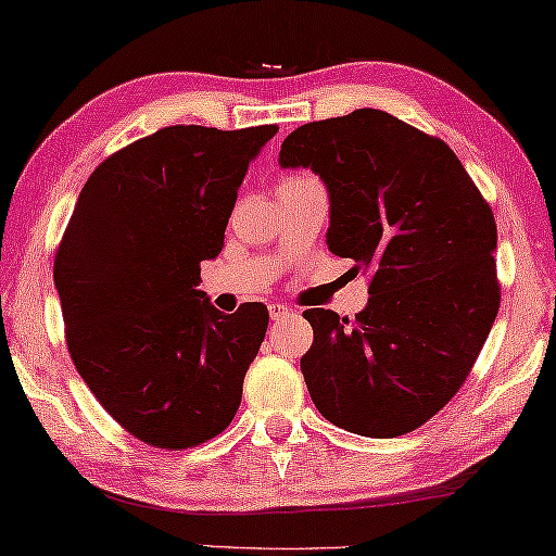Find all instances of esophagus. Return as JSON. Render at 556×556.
Returning a JSON list of instances; mask_svg holds the SVG:
<instances>
[{
    "mask_svg": "<svg viewBox=\"0 0 556 556\" xmlns=\"http://www.w3.org/2000/svg\"><path fill=\"white\" fill-rule=\"evenodd\" d=\"M269 314H271V319L279 321V319L289 317V314H292V309H289V306H285V304H269Z\"/></svg>",
    "mask_w": 556,
    "mask_h": 556,
    "instance_id": "obj_1",
    "label": "esophagus"
}]
</instances>
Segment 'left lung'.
Returning a JSON list of instances; mask_svg holds the SVG:
<instances>
[{"label": "left lung", "instance_id": "8db88e82", "mask_svg": "<svg viewBox=\"0 0 556 556\" xmlns=\"http://www.w3.org/2000/svg\"><path fill=\"white\" fill-rule=\"evenodd\" d=\"M279 164L325 179L329 252L369 277L352 321L304 312L314 407L346 432L407 434L459 392L500 312L492 206L442 139L382 110L302 124Z\"/></svg>", "mask_w": 556, "mask_h": 556}]
</instances>
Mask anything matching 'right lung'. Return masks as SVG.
<instances>
[{"label": "right lung", "mask_w": 556, "mask_h": 556, "mask_svg": "<svg viewBox=\"0 0 556 556\" xmlns=\"http://www.w3.org/2000/svg\"><path fill=\"white\" fill-rule=\"evenodd\" d=\"M277 124H174L89 174L54 254L74 367L124 432L189 450L229 427L269 312L214 309L204 260L225 244L239 185Z\"/></svg>", "instance_id": "add662e5"}]
</instances>
